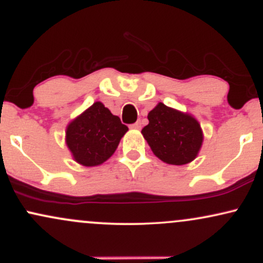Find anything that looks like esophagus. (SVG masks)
I'll return each instance as SVG.
<instances>
[{"label":"esophagus","mask_w":263,"mask_h":263,"mask_svg":"<svg viewBox=\"0 0 263 263\" xmlns=\"http://www.w3.org/2000/svg\"><path fill=\"white\" fill-rule=\"evenodd\" d=\"M141 127H142L141 121H137L136 123H134V125H131V128H135V129H140Z\"/></svg>","instance_id":"esophagus-1"}]
</instances>
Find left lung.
<instances>
[{
    "instance_id": "1",
    "label": "left lung",
    "mask_w": 263,
    "mask_h": 263,
    "mask_svg": "<svg viewBox=\"0 0 263 263\" xmlns=\"http://www.w3.org/2000/svg\"><path fill=\"white\" fill-rule=\"evenodd\" d=\"M147 117L149 123L142 128V135L155 156L174 165L194 161L204 137L200 125L192 115L159 102Z\"/></svg>"
}]
</instances>
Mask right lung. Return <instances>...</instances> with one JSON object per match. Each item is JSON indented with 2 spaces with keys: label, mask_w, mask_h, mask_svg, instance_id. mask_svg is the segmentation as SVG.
Wrapping results in <instances>:
<instances>
[{
  "label": "right lung",
  "mask_w": 263,
  "mask_h": 263,
  "mask_svg": "<svg viewBox=\"0 0 263 263\" xmlns=\"http://www.w3.org/2000/svg\"><path fill=\"white\" fill-rule=\"evenodd\" d=\"M127 131L120 117L98 101L69 123L65 142L79 164L95 167L114 155Z\"/></svg>",
  "instance_id": "1"
}]
</instances>
